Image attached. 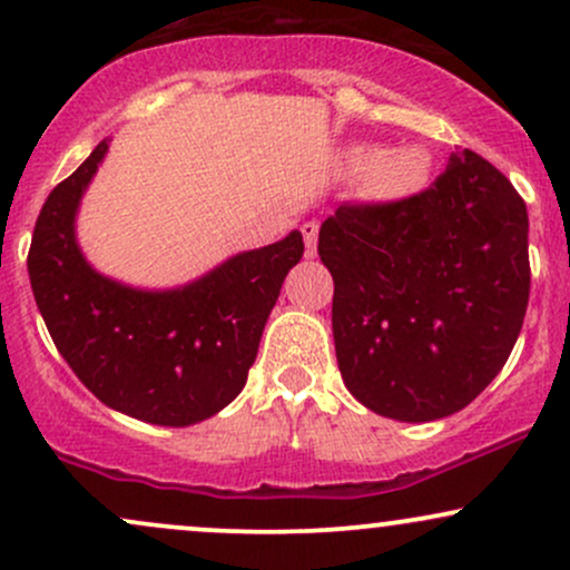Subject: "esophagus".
I'll list each match as a JSON object with an SVG mask.
<instances>
[{
    "mask_svg": "<svg viewBox=\"0 0 570 570\" xmlns=\"http://www.w3.org/2000/svg\"><path fill=\"white\" fill-rule=\"evenodd\" d=\"M303 238H305V254L307 257H316V244H318V222H305L303 227Z\"/></svg>",
    "mask_w": 570,
    "mask_h": 570,
    "instance_id": "34e87169",
    "label": "esophagus"
}]
</instances>
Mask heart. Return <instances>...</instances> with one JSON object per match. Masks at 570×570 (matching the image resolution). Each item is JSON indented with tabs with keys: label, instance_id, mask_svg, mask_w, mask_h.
<instances>
[{
	"label": "heart",
	"instance_id": "1",
	"mask_svg": "<svg viewBox=\"0 0 570 570\" xmlns=\"http://www.w3.org/2000/svg\"><path fill=\"white\" fill-rule=\"evenodd\" d=\"M348 168L362 176V187L375 200H404L426 187L431 158L421 147L389 149L358 144L348 153Z\"/></svg>",
	"mask_w": 570,
	"mask_h": 570
}]
</instances>
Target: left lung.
<instances>
[{
    "mask_svg": "<svg viewBox=\"0 0 570 570\" xmlns=\"http://www.w3.org/2000/svg\"><path fill=\"white\" fill-rule=\"evenodd\" d=\"M318 257L335 278L343 383L377 415L440 421L507 364L531 292L528 208L472 149L450 155L426 193L340 206Z\"/></svg>",
    "mask_w": 570,
    "mask_h": 570,
    "instance_id": "1",
    "label": "left lung"
}]
</instances>
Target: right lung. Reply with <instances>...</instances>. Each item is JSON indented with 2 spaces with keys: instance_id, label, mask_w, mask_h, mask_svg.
Instances as JSON below:
<instances>
[{
  "instance_id": "right-lung-1",
  "label": "right lung",
  "mask_w": 570,
  "mask_h": 570,
  "mask_svg": "<svg viewBox=\"0 0 570 570\" xmlns=\"http://www.w3.org/2000/svg\"><path fill=\"white\" fill-rule=\"evenodd\" d=\"M107 153L104 139L45 200L31 292L58 353L107 407L155 426H193L244 391L281 284L303 259V233L233 254L179 286L117 281L77 240V214Z\"/></svg>"
}]
</instances>
